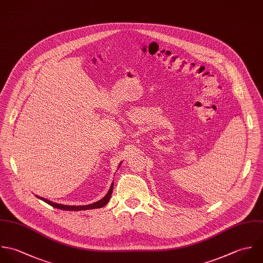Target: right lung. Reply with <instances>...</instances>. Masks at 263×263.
<instances>
[{
    "label": "right lung",
    "mask_w": 263,
    "mask_h": 263,
    "mask_svg": "<svg viewBox=\"0 0 263 263\" xmlns=\"http://www.w3.org/2000/svg\"><path fill=\"white\" fill-rule=\"evenodd\" d=\"M120 166V165H119ZM112 188H114V183H111L110 185V188L109 190L107 191L106 195H105L104 198H102L101 200H99L98 202H95V203H91V204H87V205H64V204H59V203H55V202H52L51 200H48L44 197H41V196H37V198L42 199L43 201L47 202L48 204L52 205L53 208L55 209H59V210H70V211H78V210H95V209H101V208H104L105 204L108 202V200L110 199V196H111V192H112Z\"/></svg>",
    "instance_id": "right-lung-1"
}]
</instances>
